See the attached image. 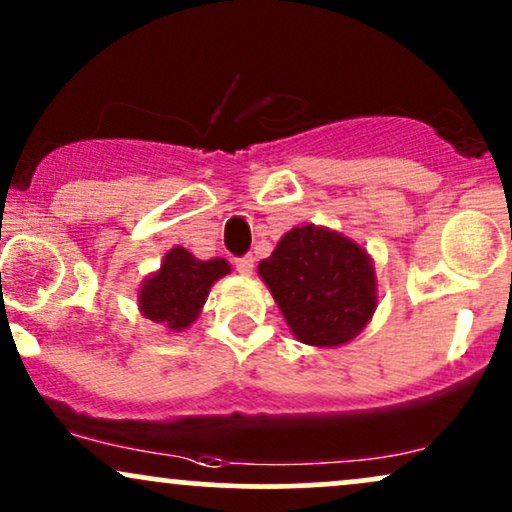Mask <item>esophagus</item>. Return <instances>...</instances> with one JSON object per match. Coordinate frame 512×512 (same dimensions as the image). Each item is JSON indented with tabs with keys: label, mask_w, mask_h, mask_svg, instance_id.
Instances as JSON below:
<instances>
[{
	"label": "esophagus",
	"mask_w": 512,
	"mask_h": 512,
	"mask_svg": "<svg viewBox=\"0 0 512 512\" xmlns=\"http://www.w3.org/2000/svg\"><path fill=\"white\" fill-rule=\"evenodd\" d=\"M236 269L243 276H250L252 274V269H255V257L252 255H243V257H238L236 260Z\"/></svg>",
	"instance_id": "34e87169"
}]
</instances>
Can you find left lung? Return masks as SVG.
Returning <instances> with one entry per match:
<instances>
[{"label": "left lung", "instance_id": "8db88e82", "mask_svg": "<svg viewBox=\"0 0 512 512\" xmlns=\"http://www.w3.org/2000/svg\"><path fill=\"white\" fill-rule=\"evenodd\" d=\"M257 269L303 344H346L375 313L373 264L342 233L293 228Z\"/></svg>", "mask_w": 512, "mask_h": 512}]
</instances>
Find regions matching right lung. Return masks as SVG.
<instances>
[{"mask_svg": "<svg viewBox=\"0 0 512 512\" xmlns=\"http://www.w3.org/2000/svg\"><path fill=\"white\" fill-rule=\"evenodd\" d=\"M231 272L226 260L202 262L185 248H173L161 269L144 281L139 291V308L154 322H163L170 330H185L199 315L207 301L211 284Z\"/></svg>", "mask_w": 512, "mask_h": 512, "instance_id": "add662e5", "label": "right lung"}]
</instances>
